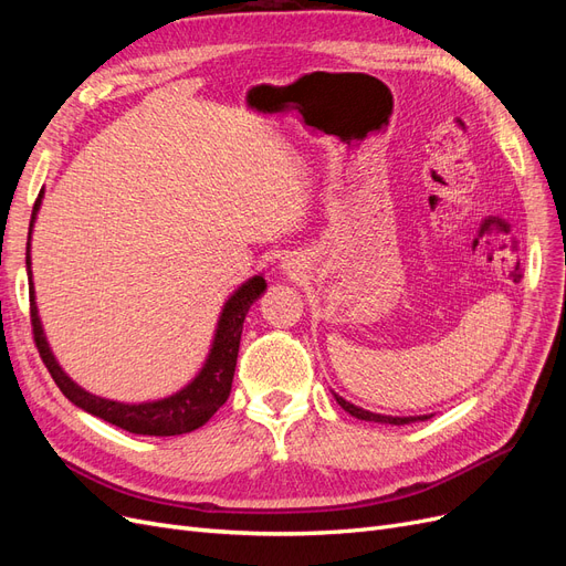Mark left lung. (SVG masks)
<instances>
[{
  "label": "left lung",
  "instance_id": "left-lung-1",
  "mask_svg": "<svg viewBox=\"0 0 566 566\" xmlns=\"http://www.w3.org/2000/svg\"><path fill=\"white\" fill-rule=\"evenodd\" d=\"M333 397H335V401L347 410L349 416H354V418H358V420H366V422H380V424H410V422H418V420H427L430 416H403V418H399V416H382V413H373V410H366V408H361V406H354L352 401H347V399H342L339 394H335L333 391Z\"/></svg>",
  "mask_w": 566,
  "mask_h": 566
}]
</instances>
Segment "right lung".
Returning a JSON list of instances; mask_svg holds the SVG:
<instances>
[{
  "instance_id": "add662e5",
  "label": "right lung",
  "mask_w": 566,
  "mask_h": 566,
  "mask_svg": "<svg viewBox=\"0 0 566 566\" xmlns=\"http://www.w3.org/2000/svg\"><path fill=\"white\" fill-rule=\"evenodd\" d=\"M42 198H44V188L35 200V208H32L25 266H28V285H30L32 333H35L40 356L44 366L49 368L51 378H54V382L65 394L67 401H73L77 408L87 410V413L106 420L115 427H123V430L132 434L177 437V434L198 430V427L208 422L229 399L245 314L250 312L252 302H256V297L266 290V281L262 273L260 276L248 279L241 287L233 290L231 297L224 302V306H221L208 358H205L202 368L196 373V378L191 382L184 385L179 391L169 394L165 399L142 401V403H125V401L96 397V394L80 387L71 375L61 368L42 328V318L35 302V283H32V260H30V238H32V227H35L38 212L42 208Z\"/></svg>"
}]
</instances>
